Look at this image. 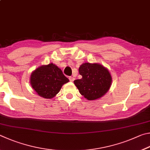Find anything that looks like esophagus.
I'll list each match as a JSON object with an SVG mask.
<instances>
[{
  "label": "esophagus",
  "instance_id": "esophagus-1",
  "mask_svg": "<svg viewBox=\"0 0 150 150\" xmlns=\"http://www.w3.org/2000/svg\"><path fill=\"white\" fill-rule=\"evenodd\" d=\"M69 80H70V82H73V81L75 80V78L73 77V76H70L69 77Z\"/></svg>",
  "mask_w": 150,
  "mask_h": 150
}]
</instances>
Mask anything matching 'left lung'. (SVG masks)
Instances as JSON below:
<instances>
[{
  "mask_svg": "<svg viewBox=\"0 0 150 150\" xmlns=\"http://www.w3.org/2000/svg\"><path fill=\"white\" fill-rule=\"evenodd\" d=\"M82 78L74 81L80 93L89 101L103 97L111 86L112 77L109 70L98 63L85 62L79 67Z\"/></svg>",
  "mask_w": 150,
  "mask_h": 150,
  "instance_id": "left-lung-1",
  "label": "left lung"
}]
</instances>
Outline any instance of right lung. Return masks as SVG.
I'll return each instance as SVG.
<instances>
[{
	"label": "right lung",
	"instance_id": "right-lung-1",
	"mask_svg": "<svg viewBox=\"0 0 150 150\" xmlns=\"http://www.w3.org/2000/svg\"><path fill=\"white\" fill-rule=\"evenodd\" d=\"M68 82L61 69L53 63L40 66L31 72L30 76L31 88L45 99L53 98L62 86Z\"/></svg>",
	"mask_w": 150,
	"mask_h": 150
}]
</instances>
